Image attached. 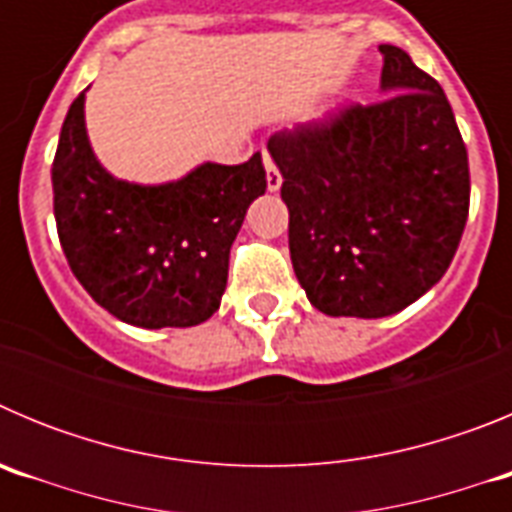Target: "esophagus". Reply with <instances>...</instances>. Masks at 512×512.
Here are the masks:
<instances>
[{
	"label": "esophagus",
	"mask_w": 512,
	"mask_h": 512,
	"mask_svg": "<svg viewBox=\"0 0 512 512\" xmlns=\"http://www.w3.org/2000/svg\"><path fill=\"white\" fill-rule=\"evenodd\" d=\"M264 166H266V187H269V192H279V187H282V174H279L277 164H274V158L266 153L264 156Z\"/></svg>",
	"instance_id": "34e87169"
}]
</instances>
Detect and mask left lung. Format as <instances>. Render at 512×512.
I'll list each match as a JSON object with an SVG mask.
<instances>
[{
  "label": "left lung",
  "instance_id": "obj_1",
  "mask_svg": "<svg viewBox=\"0 0 512 512\" xmlns=\"http://www.w3.org/2000/svg\"><path fill=\"white\" fill-rule=\"evenodd\" d=\"M377 102L269 138L289 210V256L333 318H384L446 274L469 215V158L441 84L397 45Z\"/></svg>",
  "mask_w": 512,
  "mask_h": 512
}]
</instances>
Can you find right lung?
<instances>
[{
    "label": "right lung",
    "instance_id": "1",
    "mask_svg": "<svg viewBox=\"0 0 512 512\" xmlns=\"http://www.w3.org/2000/svg\"><path fill=\"white\" fill-rule=\"evenodd\" d=\"M53 215L74 277L92 300L138 328H189L220 307L230 246L248 205L266 192L261 153L246 164H202L179 182L112 179L71 102L53 158Z\"/></svg>",
    "mask_w": 512,
    "mask_h": 512
}]
</instances>
